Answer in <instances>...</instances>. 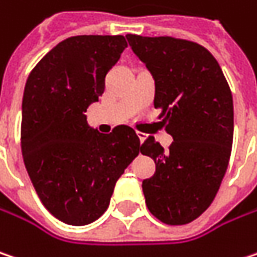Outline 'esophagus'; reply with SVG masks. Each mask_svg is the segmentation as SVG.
Here are the masks:
<instances>
[{"label": "esophagus", "instance_id": "obj_1", "mask_svg": "<svg viewBox=\"0 0 257 257\" xmlns=\"http://www.w3.org/2000/svg\"><path fill=\"white\" fill-rule=\"evenodd\" d=\"M137 134H138V137H140V141H141V144H143L144 141H145V138H147V134H144V132H141V131H138Z\"/></svg>", "mask_w": 257, "mask_h": 257}]
</instances>
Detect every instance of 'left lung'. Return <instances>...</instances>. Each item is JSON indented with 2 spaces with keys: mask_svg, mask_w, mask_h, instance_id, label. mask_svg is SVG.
I'll use <instances>...</instances> for the list:
<instances>
[{
  "mask_svg": "<svg viewBox=\"0 0 257 257\" xmlns=\"http://www.w3.org/2000/svg\"><path fill=\"white\" fill-rule=\"evenodd\" d=\"M126 39L156 80L154 107L173 137L167 151L153 137L141 145L144 156L157 164L154 176L143 182L145 204L161 222L183 225L212 204L227 172L231 90L217 59L199 43L170 36Z\"/></svg>",
  "mask_w": 257,
  "mask_h": 257,
  "instance_id": "left-lung-1",
  "label": "left lung"
}]
</instances>
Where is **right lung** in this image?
I'll return each mask as SVG.
<instances>
[{
	"label": "right lung",
	"instance_id": "right-lung-1",
	"mask_svg": "<svg viewBox=\"0 0 257 257\" xmlns=\"http://www.w3.org/2000/svg\"><path fill=\"white\" fill-rule=\"evenodd\" d=\"M128 46L123 36L84 35L58 43L24 87L22 153L39 199L55 218L85 225L107 209L117 179L140 154L134 128L100 134L85 120L104 78Z\"/></svg>",
	"mask_w": 257,
	"mask_h": 257
}]
</instances>
